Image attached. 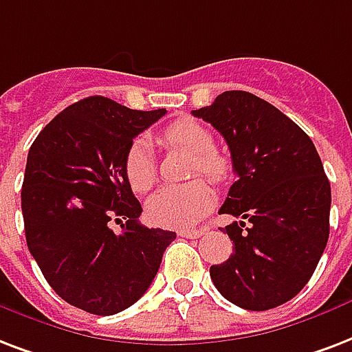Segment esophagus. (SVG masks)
Wrapping results in <instances>:
<instances>
[{"label": "esophagus", "instance_id": "1", "mask_svg": "<svg viewBox=\"0 0 352 352\" xmlns=\"http://www.w3.org/2000/svg\"><path fill=\"white\" fill-rule=\"evenodd\" d=\"M206 232V229H197V230H179V236H184V238H199Z\"/></svg>", "mask_w": 352, "mask_h": 352}]
</instances>
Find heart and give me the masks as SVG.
<instances>
[{"label":"heart","mask_w":352,"mask_h":352,"mask_svg":"<svg viewBox=\"0 0 352 352\" xmlns=\"http://www.w3.org/2000/svg\"><path fill=\"white\" fill-rule=\"evenodd\" d=\"M164 147L182 149L194 155L192 177L203 175L212 182H225L230 175V162L214 151V136L201 123L179 120L157 134ZM125 175L134 192H146L157 179V164L149 144L134 140L125 153ZM214 205V192L203 181L184 186H162L147 201V216L153 223L168 229H190L205 218Z\"/></svg>","instance_id":"b5f03b06"}]
</instances>
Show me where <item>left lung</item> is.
<instances>
[{
	"label": "left lung",
	"instance_id": "obj_1",
	"mask_svg": "<svg viewBox=\"0 0 352 352\" xmlns=\"http://www.w3.org/2000/svg\"><path fill=\"white\" fill-rule=\"evenodd\" d=\"M219 131L238 175L219 214L234 243L210 278L227 301L270 310L299 294L329 240L331 182L314 142L277 107L241 90L192 111Z\"/></svg>",
	"mask_w": 352,
	"mask_h": 352
}]
</instances>
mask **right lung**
Instances as JSON below:
<instances>
[{
    "mask_svg": "<svg viewBox=\"0 0 352 352\" xmlns=\"http://www.w3.org/2000/svg\"><path fill=\"white\" fill-rule=\"evenodd\" d=\"M164 114L92 96L53 118L29 149L21 186L27 248L72 307L112 316L134 305L175 240L171 230L138 223L142 205L125 175L133 138ZM111 219L122 233L110 229Z\"/></svg>",
    "mask_w": 352,
    "mask_h": 352,
    "instance_id": "add662e5",
    "label": "right lung"
}]
</instances>
